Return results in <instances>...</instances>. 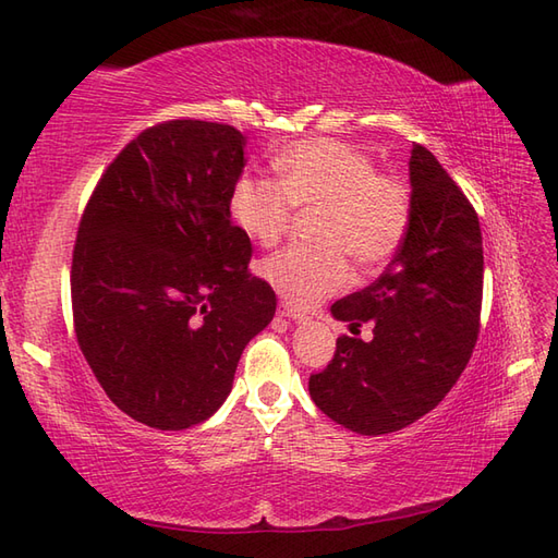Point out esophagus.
I'll return each instance as SVG.
<instances>
[{"mask_svg": "<svg viewBox=\"0 0 558 558\" xmlns=\"http://www.w3.org/2000/svg\"><path fill=\"white\" fill-rule=\"evenodd\" d=\"M277 315H279V317H283V319H293V322H307V319H310L307 315H303L301 310H295V307H291V305H287V303H281V305H279Z\"/></svg>", "mask_w": 558, "mask_h": 558, "instance_id": "34e87169", "label": "esophagus"}]
</instances>
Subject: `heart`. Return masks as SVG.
<instances>
[{"mask_svg":"<svg viewBox=\"0 0 558 558\" xmlns=\"http://www.w3.org/2000/svg\"><path fill=\"white\" fill-rule=\"evenodd\" d=\"M271 166L279 182L243 174L229 194V217L257 246L287 232L293 208H319L312 227L317 246L283 248L260 263V277L293 307H315L345 287L348 255L362 269L384 267L410 229V194L396 177L338 140L298 142Z\"/></svg>","mask_w":558,"mask_h":558,"instance_id":"heart-1","label":"heart"}]
</instances>
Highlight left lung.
<instances>
[{"mask_svg":"<svg viewBox=\"0 0 558 558\" xmlns=\"http://www.w3.org/2000/svg\"><path fill=\"white\" fill-rule=\"evenodd\" d=\"M410 229L372 287L331 305L352 329L374 324V338L341 336L326 369L310 376L319 410L362 436L414 424L452 390L481 329L483 236L464 192L426 146L410 158Z\"/></svg>","mask_w":558,"mask_h":558,"instance_id":"1","label":"left lung"}]
</instances>
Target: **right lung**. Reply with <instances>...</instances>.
I'll return each instance as SVG.
<instances>
[{
    "mask_svg": "<svg viewBox=\"0 0 558 558\" xmlns=\"http://www.w3.org/2000/svg\"><path fill=\"white\" fill-rule=\"evenodd\" d=\"M246 137L170 120L106 168L80 220L71 267L80 350L118 410L182 430L220 410L243 348L277 295L248 271L229 217Z\"/></svg>",
    "mask_w": 558,
    "mask_h": 558,
    "instance_id": "right-lung-1",
    "label": "right lung"
}]
</instances>
